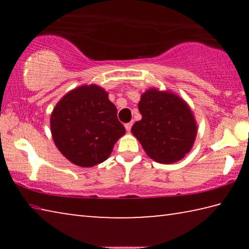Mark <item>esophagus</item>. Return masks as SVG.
<instances>
[{"label": "esophagus", "instance_id": "34e87169", "mask_svg": "<svg viewBox=\"0 0 249 249\" xmlns=\"http://www.w3.org/2000/svg\"><path fill=\"white\" fill-rule=\"evenodd\" d=\"M132 125H133L132 122H129V123L125 124V128H126V130H127V132H129L130 128H132Z\"/></svg>", "mask_w": 249, "mask_h": 249}]
</instances>
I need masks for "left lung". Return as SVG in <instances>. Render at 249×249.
Masks as SVG:
<instances>
[{"mask_svg": "<svg viewBox=\"0 0 249 249\" xmlns=\"http://www.w3.org/2000/svg\"><path fill=\"white\" fill-rule=\"evenodd\" d=\"M142 120L132 133L146 154L159 163H174L191 150L196 136L193 113L184 101L169 91L155 88L142 94Z\"/></svg>", "mask_w": 249, "mask_h": 249, "instance_id": "obj_1", "label": "left lung"}]
</instances>
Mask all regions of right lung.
<instances>
[{"mask_svg":"<svg viewBox=\"0 0 249 249\" xmlns=\"http://www.w3.org/2000/svg\"><path fill=\"white\" fill-rule=\"evenodd\" d=\"M50 128L59 151L86 168L107 160L125 134L116 107L95 84L79 87L59 101L50 116Z\"/></svg>","mask_w":249,"mask_h":249,"instance_id":"obj_1","label":"right lung"}]
</instances>
